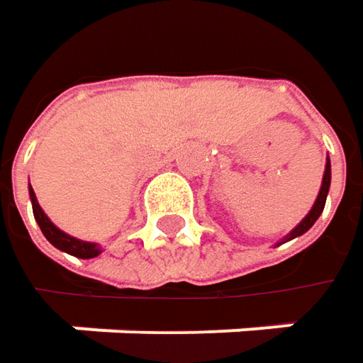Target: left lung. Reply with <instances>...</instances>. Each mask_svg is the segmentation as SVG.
Segmentation results:
<instances>
[{"label":"left lung","instance_id":"left-lung-1","mask_svg":"<svg viewBox=\"0 0 363 363\" xmlns=\"http://www.w3.org/2000/svg\"><path fill=\"white\" fill-rule=\"evenodd\" d=\"M328 190H330V159L326 160V169H324V177H322V188H320V194H318V199H315V203L311 206V211L307 213V217L296 225L295 230L289 234V236H284L282 240H280V245H284V242H289V240H293L296 236H301V234H305L315 221H318V217L322 215V211H324V204H326V196H328Z\"/></svg>","mask_w":363,"mask_h":363}]
</instances>
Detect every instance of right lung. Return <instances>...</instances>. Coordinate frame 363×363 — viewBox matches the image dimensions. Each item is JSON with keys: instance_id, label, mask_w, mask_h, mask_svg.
I'll list each match as a JSON object with an SVG mask.
<instances>
[{"instance_id": "1", "label": "right lung", "mask_w": 363, "mask_h": 363, "mask_svg": "<svg viewBox=\"0 0 363 363\" xmlns=\"http://www.w3.org/2000/svg\"><path fill=\"white\" fill-rule=\"evenodd\" d=\"M28 196H30V203H33V215H35V219H37V223H39L43 236H45L56 249L65 250V252L72 255V257H79V259H91V257H98V255L102 252L100 245H96V242H85V240H79V238H72V236L65 234L62 230H58V228L50 221V217L43 213V208L39 206L37 196H35L30 184H28Z\"/></svg>"}]
</instances>
